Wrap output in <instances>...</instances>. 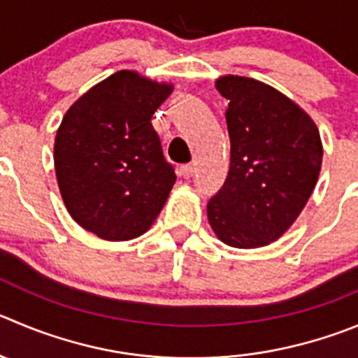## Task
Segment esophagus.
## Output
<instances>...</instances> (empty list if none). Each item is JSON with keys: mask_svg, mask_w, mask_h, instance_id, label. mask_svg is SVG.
Segmentation results:
<instances>
[{"mask_svg": "<svg viewBox=\"0 0 358 358\" xmlns=\"http://www.w3.org/2000/svg\"><path fill=\"white\" fill-rule=\"evenodd\" d=\"M194 171H196L194 164H185V166L180 168V175H182L183 178H190V176L194 175Z\"/></svg>", "mask_w": 358, "mask_h": 358, "instance_id": "1", "label": "esophagus"}]
</instances>
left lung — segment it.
Returning a JSON list of instances; mask_svg holds the SVG:
<instances>
[{
	"instance_id": "left-lung-1",
	"label": "left lung",
	"mask_w": 358,
	"mask_h": 358,
	"mask_svg": "<svg viewBox=\"0 0 358 358\" xmlns=\"http://www.w3.org/2000/svg\"><path fill=\"white\" fill-rule=\"evenodd\" d=\"M229 100L231 164L224 187L206 206L222 243L258 249L285 235L309 201L323 145L309 113L273 86L226 73L215 81Z\"/></svg>"
}]
</instances>
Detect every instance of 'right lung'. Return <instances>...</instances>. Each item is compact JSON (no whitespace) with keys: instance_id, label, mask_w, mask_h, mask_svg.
I'll return each mask as SVG.
<instances>
[{"instance_id":"right-lung-1","label":"right lung","mask_w":358,"mask_h":358,"mask_svg":"<svg viewBox=\"0 0 358 358\" xmlns=\"http://www.w3.org/2000/svg\"><path fill=\"white\" fill-rule=\"evenodd\" d=\"M171 90L138 70H118L83 93L56 130L59 194L70 217L99 238L141 236L175 185L152 127Z\"/></svg>"}]
</instances>
